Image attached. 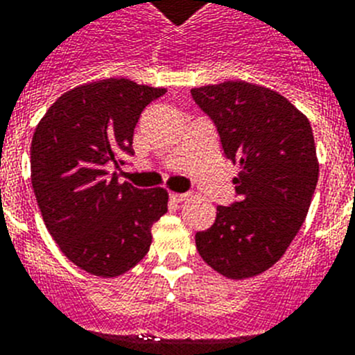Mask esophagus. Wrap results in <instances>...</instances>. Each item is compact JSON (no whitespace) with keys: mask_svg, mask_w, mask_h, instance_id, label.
I'll list each match as a JSON object with an SVG mask.
<instances>
[{"mask_svg":"<svg viewBox=\"0 0 355 355\" xmlns=\"http://www.w3.org/2000/svg\"><path fill=\"white\" fill-rule=\"evenodd\" d=\"M186 193H169V198L173 200V202H184V200H187Z\"/></svg>","mask_w":355,"mask_h":355,"instance_id":"esophagus-1","label":"esophagus"}]
</instances>
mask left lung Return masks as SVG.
<instances>
[{
	"instance_id": "obj_1",
	"label": "left lung",
	"mask_w": 355,
	"mask_h": 355,
	"mask_svg": "<svg viewBox=\"0 0 355 355\" xmlns=\"http://www.w3.org/2000/svg\"><path fill=\"white\" fill-rule=\"evenodd\" d=\"M191 94L239 166L237 202L218 205L211 229L196 232L198 254L227 279L261 275L286 254L309 211L320 171L311 123L288 98L243 80Z\"/></svg>"
}]
</instances>
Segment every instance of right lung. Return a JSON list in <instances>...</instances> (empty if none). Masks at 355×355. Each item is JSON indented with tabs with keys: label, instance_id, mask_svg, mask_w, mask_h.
<instances>
[{
	"label": "right lung",
	"instance_id": "add662e5",
	"mask_svg": "<svg viewBox=\"0 0 355 355\" xmlns=\"http://www.w3.org/2000/svg\"><path fill=\"white\" fill-rule=\"evenodd\" d=\"M166 89L107 78L64 92L33 132L32 187L58 248L91 275L112 279L148 254L168 191L137 189L107 171L134 155L141 112Z\"/></svg>",
	"mask_w": 355,
	"mask_h": 355
}]
</instances>
